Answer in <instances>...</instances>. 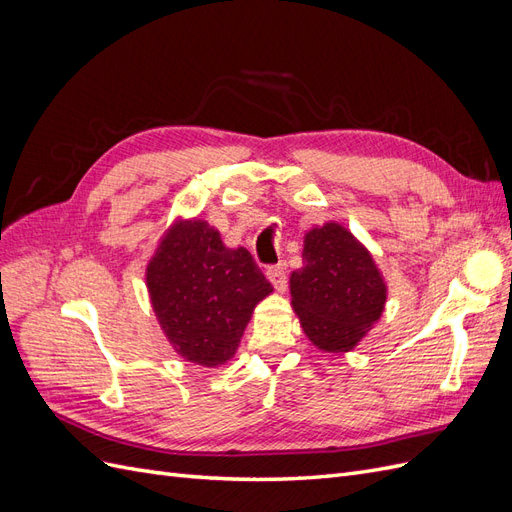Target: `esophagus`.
<instances>
[{"label": "esophagus", "mask_w": 512, "mask_h": 512, "mask_svg": "<svg viewBox=\"0 0 512 512\" xmlns=\"http://www.w3.org/2000/svg\"><path fill=\"white\" fill-rule=\"evenodd\" d=\"M267 277L269 282L275 286L277 292H284L286 290V269L280 265V267H269L267 269Z\"/></svg>", "instance_id": "1"}]
</instances>
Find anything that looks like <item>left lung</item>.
Instances as JSON below:
<instances>
[{
    "label": "left lung",
    "instance_id": "left-lung-1",
    "mask_svg": "<svg viewBox=\"0 0 512 512\" xmlns=\"http://www.w3.org/2000/svg\"><path fill=\"white\" fill-rule=\"evenodd\" d=\"M290 297L309 342L322 352H350L380 320L389 288L367 247L346 226L327 222L305 232Z\"/></svg>",
    "mask_w": 512,
    "mask_h": 512
}]
</instances>
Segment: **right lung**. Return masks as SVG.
Wrapping results in <instances>:
<instances>
[{"mask_svg":"<svg viewBox=\"0 0 512 512\" xmlns=\"http://www.w3.org/2000/svg\"><path fill=\"white\" fill-rule=\"evenodd\" d=\"M145 277L168 344L203 367L235 356L254 307L273 292L245 247H226L220 230L198 218L170 224Z\"/></svg>","mask_w":512,"mask_h":512,"instance_id":"right-lung-1","label":"right lung"}]
</instances>
